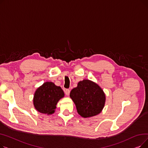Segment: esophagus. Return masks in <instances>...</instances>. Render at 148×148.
<instances>
[{"instance_id":"1","label":"esophagus","mask_w":148,"mask_h":148,"mask_svg":"<svg viewBox=\"0 0 148 148\" xmlns=\"http://www.w3.org/2000/svg\"><path fill=\"white\" fill-rule=\"evenodd\" d=\"M65 94H66V95H69V93H70L69 89H66L65 90Z\"/></svg>"}]
</instances>
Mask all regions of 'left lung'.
Returning <instances> with one entry per match:
<instances>
[{
  "mask_svg": "<svg viewBox=\"0 0 148 148\" xmlns=\"http://www.w3.org/2000/svg\"><path fill=\"white\" fill-rule=\"evenodd\" d=\"M70 97L75 104L77 112L83 118L99 114L104 106L106 95L97 84L89 80L78 83L70 92Z\"/></svg>",
  "mask_w": 148,
  "mask_h": 148,
  "instance_id": "8db88e82",
  "label": "left lung"
}]
</instances>
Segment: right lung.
<instances>
[{
  "mask_svg": "<svg viewBox=\"0 0 148 148\" xmlns=\"http://www.w3.org/2000/svg\"><path fill=\"white\" fill-rule=\"evenodd\" d=\"M64 97V92L60 86L52 82H45L36 90L34 104L40 113L52 114L56 108L59 100Z\"/></svg>",
  "mask_w": 148,
  "mask_h": 148,
  "instance_id": "obj_1",
  "label": "right lung"
}]
</instances>
